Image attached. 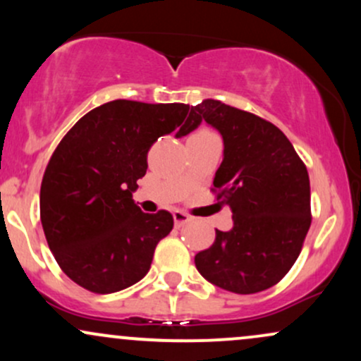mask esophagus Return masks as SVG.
<instances>
[{
    "mask_svg": "<svg viewBox=\"0 0 361 361\" xmlns=\"http://www.w3.org/2000/svg\"><path fill=\"white\" fill-rule=\"evenodd\" d=\"M173 219H175V226H183V224H186V222H190V215L188 214H185V212H181V210H175V212H173Z\"/></svg>",
    "mask_w": 361,
    "mask_h": 361,
    "instance_id": "obj_1",
    "label": "esophagus"
}]
</instances>
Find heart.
Returning <instances> with one entry per match:
<instances>
[{
	"label": "heart",
	"mask_w": 361,
	"mask_h": 361,
	"mask_svg": "<svg viewBox=\"0 0 361 361\" xmlns=\"http://www.w3.org/2000/svg\"><path fill=\"white\" fill-rule=\"evenodd\" d=\"M198 134H209V132H207V130H202V132H198Z\"/></svg>",
	"instance_id": "heart-1"
}]
</instances>
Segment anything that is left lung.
Returning a JSON list of instances; mask_svg holds the SVG:
<instances>
[{
  "mask_svg": "<svg viewBox=\"0 0 361 361\" xmlns=\"http://www.w3.org/2000/svg\"><path fill=\"white\" fill-rule=\"evenodd\" d=\"M192 111L222 135L214 192L234 221L227 233L215 231L214 244L195 256V267L227 292L270 288L299 258L310 227L307 168L279 127L250 111L217 100H204Z\"/></svg>",
  "mask_w": 361,
  "mask_h": 361,
  "instance_id": "1",
  "label": "left lung"
}]
</instances>
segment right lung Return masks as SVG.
<instances>
[{
    "mask_svg": "<svg viewBox=\"0 0 361 361\" xmlns=\"http://www.w3.org/2000/svg\"><path fill=\"white\" fill-rule=\"evenodd\" d=\"M200 122L185 103L115 100L64 135L44 173L40 221L61 270L80 287L114 293L146 276L173 215L144 214L132 193L157 137L176 127L186 135Z\"/></svg>",
    "mask_w": 361,
    "mask_h": 361,
    "instance_id": "1",
    "label": "right lung"
}]
</instances>
